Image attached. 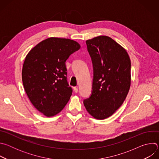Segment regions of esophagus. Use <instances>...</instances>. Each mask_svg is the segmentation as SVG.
Wrapping results in <instances>:
<instances>
[{
    "instance_id": "34e87169",
    "label": "esophagus",
    "mask_w": 159,
    "mask_h": 159,
    "mask_svg": "<svg viewBox=\"0 0 159 159\" xmlns=\"http://www.w3.org/2000/svg\"><path fill=\"white\" fill-rule=\"evenodd\" d=\"M74 92L75 93H78V88L77 87H74Z\"/></svg>"
}]
</instances>
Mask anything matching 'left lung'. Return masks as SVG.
Masks as SVG:
<instances>
[{
    "label": "left lung",
    "mask_w": 159,
    "mask_h": 159,
    "mask_svg": "<svg viewBox=\"0 0 159 159\" xmlns=\"http://www.w3.org/2000/svg\"><path fill=\"white\" fill-rule=\"evenodd\" d=\"M93 65L92 94L84 100L97 120L112 116L122 105L131 85V61L126 50L107 36L86 41Z\"/></svg>",
    "instance_id": "obj_1"
}]
</instances>
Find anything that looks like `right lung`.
Instances as JSON below:
<instances>
[{
	"label": "right lung",
	"mask_w": 159,
	"mask_h": 159,
	"mask_svg": "<svg viewBox=\"0 0 159 159\" xmlns=\"http://www.w3.org/2000/svg\"><path fill=\"white\" fill-rule=\"evenodd\" d=\"M80 48L75 41L52 37L37 44L26 55L22 83L32 104L44 116L57 115L69 102L72 89L66 80L65 61Z\"/></svg>",
	"instance_id": "add662e5"
}]
</instances>
